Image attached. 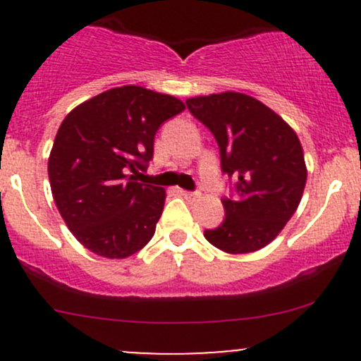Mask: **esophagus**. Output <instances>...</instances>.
<instances>
[{
	"mask_svg": "<svg viewBox=\"0 0 361 361\" xmlns=\"http://www.w3.org/2000/svg\"><path fill=\"white\" fill-rule=\"evenodd\" d=\"M180 192V195H183L185 199H190V201H195V199L201 197V194H197V192H188V190H178Z\"/></svg>",
	"mask_w": 361,
	"mask_h": 361,
	"instance_id": "esophagus-1",
	"label": "esophagus"
}]
</instances>
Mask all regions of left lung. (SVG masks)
<instances>
[{
  "label": "left lung",
  "mask_w": 361,
  "mask_h": 361,
  "mask_svg": "<svg viewBox=\"0 0 361 361\" xmlns=\"http://www.w3.org/2000/svg\"><path fill=\"white\" fill-rule=\"evenodd\" d=\"M187 106L213 133L221 171L238 181L234 201H221L224 224L204 231V238L231 255L262 250L285 228L304 194L300 140L278 113L246 94L190 97Z\"/></svg>",
  "instance_id": "obj_1"
}]
</instances>
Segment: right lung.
<instances>
[{
    "label": "right lung",
    "instance_id": "add662e5",
    "mask_svg": "<svg viewBox=\"0 0 361 361\" xmlns=\"http://www.w3.org/2000/svg\"><path fill=\"white\" fill-rule=\"evenodd\" d=\"M183 110L169 94L123 85L68 113L50 152L49 180L80 245L104 258H127L154 238L166 190L136 176L154 157L159 127Z\"/></svg>",
    "mask_w": 361,
    "mask_h": 361
}]
</instances>
